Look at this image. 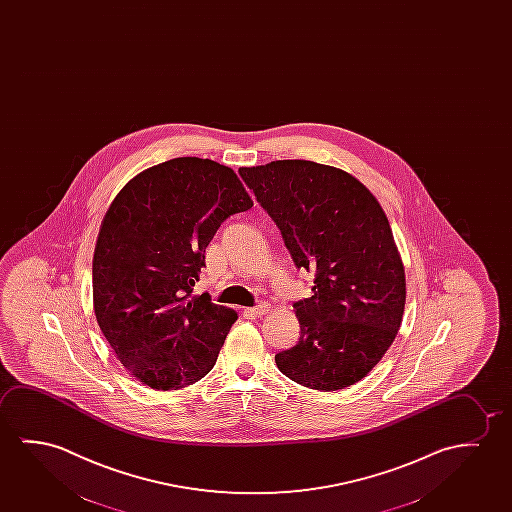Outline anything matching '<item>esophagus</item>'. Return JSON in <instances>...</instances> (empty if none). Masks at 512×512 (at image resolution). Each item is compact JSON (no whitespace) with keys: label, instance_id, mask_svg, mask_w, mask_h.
<instances>
[{"label":"esophagus","instance_id":"1","mask_svg":"<svg viewBox=\"0 0 512 512\" xmlns=\"http://www.w3.org/2000/svg\"><path fill=\"white\" fill-rule=\"evenodd\" d=\"M267 312H269V304L267 303H259L248 310V313H252V315H264Z\"/></svg>","mask_w":512,"mask_h":512}]
</instances>
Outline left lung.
<instances>
[{"label":"left lung","mask_w":512,"mask_h":512,"mask_svg":"<svg viewBox=\"0 0 512 512\" xmlns=\"http://www.w3.org/2000/svg\"><path fill=\"white\" fill-rule=\"evenodd\" d=\"M239 176L282 232L313 296L294 303L301 336L275 356L285 377L338 391L370 373L391 347L405 308V269L386 213L336 167L276 160Z\"/></svg>","instance_id":"obj_1"}]
</instances>
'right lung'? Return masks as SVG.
Masks as SVG:
<instances>
[{
  "label": "right lung",
  "instance_id": "obj_1",
  "mask_svg": "<svg viewBox=\"0 0 512 512\" xmlns=\"http://www.w3.org/2000/svg\"><path fill=\"white\" fill-rule=\"evenodd\" d=\"M252 206L236 172L195 156L146 169L112 200L93 255V306L142 384L181 389L215 366L237 313L192 297L193 285L216 230Z\"/></svg>",
  "mask_w": 512,
  "mask_h": 512
}]
</instances>
